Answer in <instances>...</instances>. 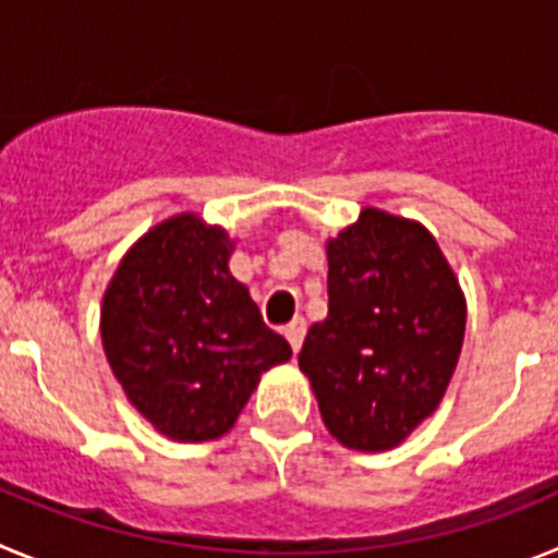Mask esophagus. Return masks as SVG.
Here are the masks:
<instances>
[{"label": "esophagus", "instance_id": "esophagus-1", "mask_svg": "<svg viewBox=\"0 0 558 558\" xmlns=\"http://www.w3.org/2000/svg\"><path fill=\"white\" fill-rule=\"evenodd\" d=\"M304 332H307V324H304V318H295V322H290L288 327H284V338H288L290 349H293L295 354H299V349H302Z\"/></svg>", "mask_w": 558, "mask_h": 558}]
</instances>
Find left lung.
<instances>
[{
  "label": "left lung",
  "instance_id": "obj_1",
  "mask_svg": "<svg viewBox=\"0 0 558 558\" xmlns=\"http://www.w3.org/2000/svg\"><path fill=\"white\" fill-rule=\"evenodd\" d=\"M327 263L329 313L310 327L299 368L340 445L386 452L441 405L466 299L436 236L374 206L327 240Z\"/></svg>",
  "mask_w": 558,
  "mask_h": 558
}]
</instances>
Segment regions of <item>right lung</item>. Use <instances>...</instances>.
<instances>
[{"label":"right lung","mask_w":558,"mask_h":558,"mask_svg":"<svg viewBox=\"0 0 558 558\" xmlns=\"http://www.w3.org/2000/svg\"><path fill=\"white\" fill-rule=\"evenodd\" d=\"M231 251L223 226L181 211L128 248L102 295L100 338L113 377L172 441L229 433L259 377L293 354L231 276Z\"/></svg>","instance_id":"obj_1"}]
</instances>
